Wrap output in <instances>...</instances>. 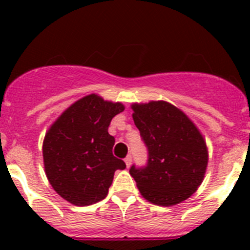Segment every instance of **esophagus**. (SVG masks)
Here are the masks:
<instances>
[{"label": "esophagus", "instance_id": "1", "mask_svg": "<svg viewBox=\"0 0 250 250\" xmlns=\"http://www.w3.org/2000/svg\"><path fill=\"white\" fill-rule=\"evenodd\" d=\"M131 161H132L131 155H127L126 158H125V164H126V167H130V165H131Z\"/></svg>", "mask_w": 250, "mask_h": 250}]
</instances>
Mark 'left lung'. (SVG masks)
I'll return each mask as SVG.
<instances>
[{
	"mask_svg": "<svg viewBox=\"0 0 250 250\" xmlns=\"http://www.w3.org/2000/svg\"><path fill=\"white\" fill-rule=\"evenodd\" d=\"M132 119L147 147L145 167H130L147 202L171 207L187 200L202 184L208 149L199 129L167 101L132 104Z\"/></svg>",
	"mask_w": 250,
	"mask_h": 250,
	"instance_id": "left-lung-1",
	"label": "left lung"
}]
</instances>
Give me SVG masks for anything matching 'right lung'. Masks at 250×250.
<instances>
[{
  "instance_id": "add662e5",
  "label": "right lung",
  "mask_w": 250,
  "mask_h": 250,
  "mask_svg": "<svg viewBox=\"0 0 250 250\" xmlns=\"http://www.w3.org/2000/svg\"><path fill=\"white\" fill-rule=\"evenodd\" d=\"M121 103L91 94L65 110L46 132L43 165L48 182L61 198L74 205L105 199L115 171L126 167L112 155L114 136L107 131Z\"/></svg>"
}]
</instances>
